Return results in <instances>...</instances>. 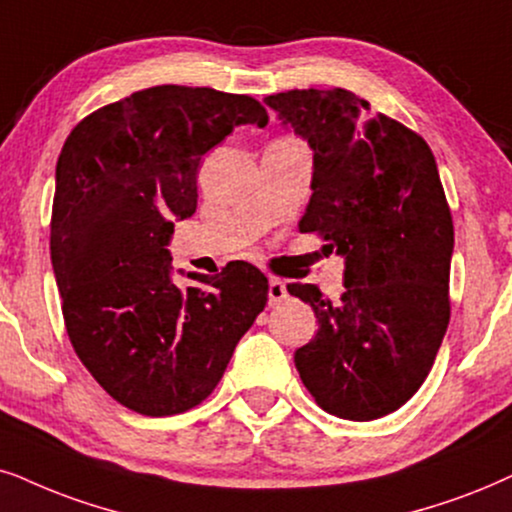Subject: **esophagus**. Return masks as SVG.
Returning a JSON list of instances; mask_svg holds the SVG:
<instances>
[{"mask_svg": "<svg viewBox=\"0 0 512 512\" xmlns=\"http://www.w3.org/2000/svg\"><path fill=\"white\" fill-rule=\"evenodd\" d=\"M286 297H288L286 283L278 281V278H271L269 281V304L271 307H274V304H281Z\"/></svg>", "mask_w": 512, "mask_h": 512, "instance_id": "34e87169", "label": "esophagus"}]
</instances>
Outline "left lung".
Masks as SVG:
<instances>
[{"instance_id":"8db88e82","label":"left lung","mask_w":512,"mask_h":512,"mask_svg":"<svg viewBox=\"0 0 512 512\" xmlns=\"http://www.w3.org/2000/svg\"><path fill=\"white\" fill-rule=\"evenodd\" d=\"M264 103L314 151L300 231L345 257L340 300L312 283L288 286L319 319L295 366L323 411L383 418L428 378L451 316L454 222L435 155L347 89H293Z\"/></svg>"}]
</instances>
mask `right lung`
<instances>
[{"label":"right lung","mask_w":512,"mask_h":512,"mask_svg":"<svg viewBox=\"0 0 512 512\" xmlns=\"http://www.w3.org/2000/svg\"><path fill=\"white\" fill-rule=\"evenodd\" d=\"M248 122H269L252 96L160 84L87 115L58 155L51 264L68 338L141 416L208 399L267 304V276L248 262L177 288L167 250L196 212L200 158Z\"/></svg>","instance_id":"1"}]
</instances>
